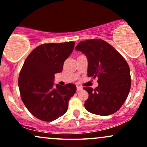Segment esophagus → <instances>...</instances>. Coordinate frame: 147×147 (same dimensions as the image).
<instances>
[{
	"label": "esophagus",
	"mask_w": 147,
	"mask_h": 147,
	"mask_svg": "<svg viewBox=\"0 0 147 147\" xmlns=\"http://www.w3.org/2000/svg\"><path fill=\"white\" fill-rule=\"evenodd\" d=\"M83 90V87L81 86H77V91H80V90Z\"/></svg>",
	"instance_id": "obj_1"
}]
</instances>
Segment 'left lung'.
I'll return each instance as SVG.
<instances>
[{"mask_svg": "<svg viewBox=\"0 0 147 147\" xmlns=\"http://www.w3.org/2000/svg\"><path fill=\"white\" fill-rule=\"evenodd\" d=\"M87 56V76L98 77L95 89L83 87L89 94L85 108L93 114L110 115L121 107L131 87L130 70L125 58L105 40H83L75 47Z\"/></svg>", "mask_w": 147, "mask_h": 147, "instance_id": "1", "label": "left lung"}]
</instances>
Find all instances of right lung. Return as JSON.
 <instances>
[{
    "label": "right lung",
    "mask_w": 147,
    "mask_h": 147,
    "mask_svg": "<svg viewBox=\"0 0 147 147\" xmlns=\"http://www.w3.org/2000/svg\"><path fill=\"white\" fill-rule=\"evenodd\" d=\"M75 42L45 43L35 48L24 63L18 79L22 102L29 112L44 121H52L68 110L77 90L75 84L53 86L55 74L62 71Z\"/></svg>",
    "instance_id": "1"
}]
</instances>
